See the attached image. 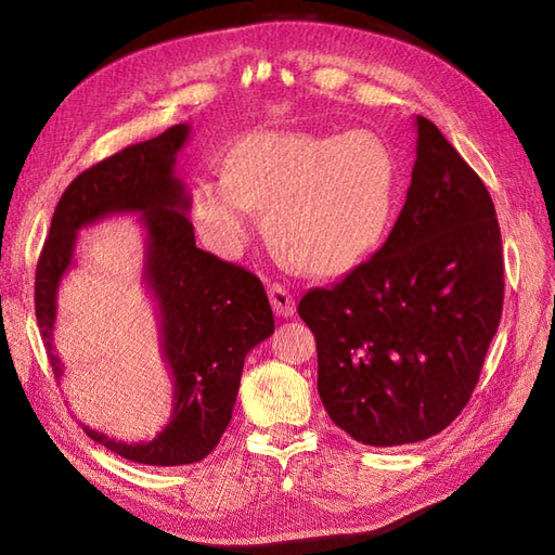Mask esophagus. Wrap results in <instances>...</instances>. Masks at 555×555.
Segmentation results:
<instances>
[{"label":"esophagus","instance_id":"1","mask_svg":"<svg viewBox=\"0 0 555 555\" xmlns=\"http://www.w3.org/2000/svg\"><path fill=\"white\" fill-rule=\"evenodd\" d=\"M268 298H271V306H273L275 314L294 317L296 300L287 287H282V284H271V287H268Z\"/></svg>","mask_w":555,"mask_h":555}]
</instances>
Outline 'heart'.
<instances>
[{"instance_id":"heart-1","label":"heart","mask_w":555,"mask_h":555,"mask_svg":"<svg viewBox=\"0 0 555 555\" xmlns=\"http://www.w3.org/2000/svg\"><path fill=\"white\" fill-rule=\"evenodd\" d=\"M391 150L367 129L343 137L251 131L227 159V173L201 178L192 215L206 243L224 257L245 247L266 206L273 241L312 273L359 259L391 212Z\"/></svg>"}]
</instances>
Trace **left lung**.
<instances>
[{"mask_svg": "<svg viewBox=\"0 0 555 555\" xmlns=\"http://www.w3.org/2000/svg\"><path fill=\"white\" fill-rule=\"evenodd\" d=\"M416 162L386 243L298 314L317 340V389L357 442L433 438L473 396L505 298L489 190L416 115Z\"/></svg>", "mask_w": 555, "mask_h": 555, "instance_id": "obj_1", "label": "left lung"}]
</instances>
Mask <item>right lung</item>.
I'll return each mask as SVG.
<instances>
[{"mask_svg": "<svg viewBox=\"0 0 555 555\" xmlns=\"http://www.w3.org/2000/svg\"><path fill=\"white\" fill-rule=\"evenodd\" d=\"M188 139L190 125H176L82 171L60 198L37 263V322L60 379L64 363L53 347L57 289L74 263L78 231L113 215L141 217L143 282L157 304L162 357L173 375V412L150 442H117L88 426L86 433L143 465H190L220 444L245 357L275 331L261 280L196 247L190 194L176 176Z\"/></svg>", "mask_w": 555, "mask_h": 555, "instance_id": "right-lung-1", "label": "right lung"}]
</instances>
